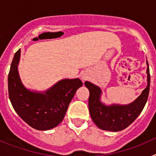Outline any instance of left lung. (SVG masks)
<instances>
[{
	"instance_id": "1",
	"label": "left lung",
	"mask_w": 156,
	"mask_h": 156,
	"mask_svg": "<svg viewBox=\"0 0 156 156\" xmlns=\"http://www.w3.org/2000/svg\"><path fill=\"white\" fill-rule=\"evenodd\" d=\"M147 74L148 86L133 103L127 105H104L100 102L99 99L101 92L100 88L91 83L86 81L84 84L90 91L88 101L89 112L95 124L101 129L115 132L124 129L131 124L142 112L148 100L150 89V73L148 64Z\"/></svg>"
}]
</instances>
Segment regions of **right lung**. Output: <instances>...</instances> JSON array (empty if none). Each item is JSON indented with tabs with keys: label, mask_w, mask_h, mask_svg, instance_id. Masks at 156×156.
Wrapping results in <instances>:
<instances>
[{
	"label": "right lung",
	"mask_w": 156,
	"mask_h": 156,
	"mask_svg": "<svg viewBox=\"0 0 156 156\" xmlns=\"http://www.w3.org/2000/svg\"><path fill=\"white\" fill-rule=\"evenodd\" d=\"M20 49L14 55L8 73V96L18 115L31 127L48 130L63 120L76 91L83 85L80 79L62 80L44 94L27 90L22 84L17 66Z\"/></svg>",
	"instance_id": "add662e5"
}]
</instances>
